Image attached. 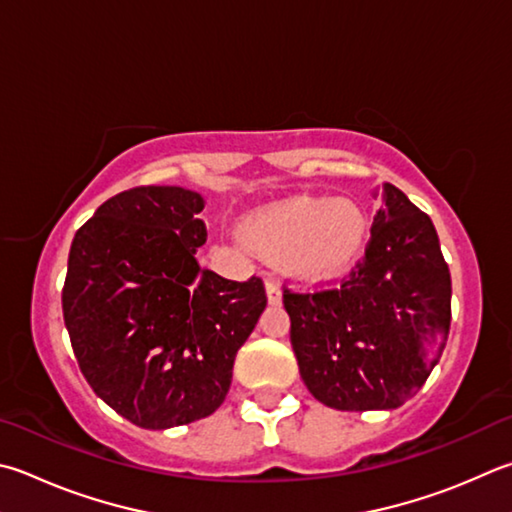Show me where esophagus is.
Listing matches in <instances>:
<instances>
[{
  "label": "esophagus",
  "instance_id": "1",
  "mask_svg": "<svg viewBox=\"0 0 512 512\" xmlns=\"http://www.w3.org/2000/svg\"><path fill=\"white\" fill-rule=\"evenodd\" d=\"M266 297H268V304H282V288L273 280L266 282Z\"/></svg>",
  "mask_w": 512,
  "mask_h": 512
}]
</instances>
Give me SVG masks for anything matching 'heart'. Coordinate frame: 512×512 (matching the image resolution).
I'll return each mask as SVG.
<instances>
[{"label": "heart", "instance_id": "1", "mask_svg": "<svg viewBox=\"0 0 512 512\" xmlns=\"http://www.w3.org/2000/svg\"><path fill=\"white\" fill-rule=\"evenodd\" d=\"M241 230L259 255L282 259L295 280L318 284L336 280L358 262L369 221L351 199L293 197L257 212Z\"/></svg>", "mask_w": 512, "mask_h": 512}]
</instances>
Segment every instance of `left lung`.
Here are the masks:
<instances>
[{
  "mask_svg": "<svg viewBox=\"0 0 512 512\" xmlns=\"http://www.w3.org/2000/svg\"><path fill=\"white\" fill-rule=\"evenodd\" d=\"M365 257L336 288L284 291L309 392L333 410H396L430 376L450 333L452 282L432 219L383 183Z\"/></svg>",
  "mask_w": 512,
  "mask_h": 512,
  "instance_id": "1",
  "label": "left lung"
}]
</instances>
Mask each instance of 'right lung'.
Masks as SVG:
<instances>
[{
  "instance_id": "right-lung-1",
  "label": "right lung",
  "mask_w": 512,
  "mask_h": 512,
  "mask_svg": "<svg viewBox=\"0 0 512 512\" xmlns=\"http://www.w3.org/2000/svg\"><path fill=\"white\" fill-rule=\"evenodd\" d=\"M203 206L179 185L125 190L69 250L62 313L80 371L111 410L145 430L215 412L266 309L259 277L232 282L199 266Z\"/></svg>"
}]
</instances>
